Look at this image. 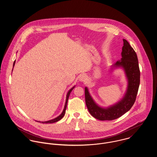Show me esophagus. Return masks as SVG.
Listing matches in <instances>:
<instances>
[{"mask_svg": "<svg viewBox=\"0 0 157 157\" xmlns=\"http://www.w3.org/2000/svg\"><path fill=\"white\" fill-rule=\"evenodd\" d=\"M86 80V76L85 74H82V75H80V77H79V81L80 82H85Z\"/></svg>", "mask_w": 157, "mask_h": 157, "instance_id": "34e87169", "label": "esophagus"}]
</instances>
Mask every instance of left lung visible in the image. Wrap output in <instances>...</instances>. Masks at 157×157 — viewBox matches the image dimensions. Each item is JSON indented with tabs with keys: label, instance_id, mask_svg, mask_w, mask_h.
<instances>
[{
	"label": "left lung",
	"instance_id": "8db88e82",
	"mask_svg": "<svg viewBox=\"0 0 157 157\" xmlns=\"http://www.w3.org/2000/svg\"><path fill=\"white\" fill-rule=\"evenodd\" d=\"M121 59L110 67L112 72L115 68H121L128 82L127 89L118 102L109 106L102 107L93 99L87 87L85 88V101L90 113L99 120H115L129 111L134 104L140 81V72L136 52L129 42L123 39Z\"/></svg>",
	"mask_w": 157,
	"mask_h": 157
}]
</instances>
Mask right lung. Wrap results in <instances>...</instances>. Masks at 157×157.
<instances>
[{"label":"right lung","mask_w":157,"mask_h":157,"mask_svg":"<svg viewBox=\"0 0 157 157\" xmlns=\"http://www.w3.org/2000/svg\"><path fill=\"white\" fill-rule=\"evenodd\" d=\"M15 63H16V60L14 62V63H13V67L15 65ZM75 87V86H74L72 88H71L70 90H68L67 92V97H66V101H65V106H64V109L63 110L62 112L61 113V114L60 115H59L58 117H57L56 118H54V119H52V120H48V121H36L37 122H40V123H42L44 124H48V123H56L58 121H59L60 120H61L65 115V111H66V109H67V101H68V98H69V95L71 92V91L73 90V89Z\"/></svg>","instance_id":"right-lung-1"}]
</instances>
